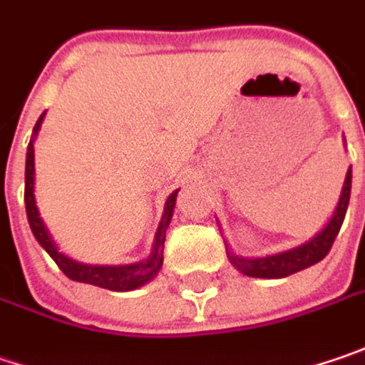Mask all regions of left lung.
I'll use <instances>...</instances> for the list:
<instances>
[{
    "mask_svg": "<svg viewBox=\"0 0 365 365\" xmlns=\"http://www.w3.org/2000/svg\"><path fill=\"white\" fill-rule=\"evenodd\" d=\"M349 195H351V168L345 176V185L341 191V199L331 222L327 224V228L320 232L317 238H312L310 242L292 248L282 255H273V257H264V259H245V257H236L230 255V261L238 271H242L248 277H263V279H279V277H287L292 273H298L306 267H312L319 261H322L331 246L337 238L339 230L343 226L345 213H347V205H349Z\"/></svg>",
    "mask_w": 365,
    "mask_h": 365,
    "instance_id": "8db88e82",
    "label": "left lung"
}]
</instances>
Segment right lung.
<instances>
[{
  "instance_id": "add662e5",
  "label": "right lung",
  "mask_w": 365,
  "mask_h": 365,
  "mask_svg": "<svg viewBox=\"0 0 365 365\" xmlns=\"http://www.w3.org/2000/svg\"><path fill=\"white\" fill-rule=\"evenodd\" d=\"M45 119V113L38 117L36 125H34V135L38 133L41 129V123ZM176 192L174 191L168 201H166V207H164V217L158 226L154 240V250L150 255L148 261L135 264H120V267H101V264H83L78 261H71L69 257L61 255L48 232H46L45 224L38 215L36 210V203H34V148H32V139L28 143L26 152V187H24V203H26V215L30 230L34 234V238L38 240V245L45 248L46 252L51 255V259L57 263V267L63 271L65 275L73 282L80 283H90V285H98L104 289H113V292H129V289H135L139 285L148 283L150 279H154V275L160 271L162 261H164V240H166V228L173 220L174 211V201H176Z\"/></svg>"
}]
</instances>
